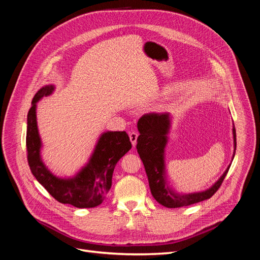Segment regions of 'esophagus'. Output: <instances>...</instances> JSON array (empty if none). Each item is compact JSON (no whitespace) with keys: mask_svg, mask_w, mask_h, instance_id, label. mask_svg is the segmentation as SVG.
<instances>
[{"mask_svg":"<svg viewBox=\"0 0 260 260\" xmlns=\"http://www.w3.org/2000/svg\"><path fill=\"white\" fill-rule=\"evenodd\" d=\"M129 138H130V141L133 146H136L137 144V139H138V133L136 131H131L129 132Z\"/></svg>","mask_w":260,"mask_h":260,"instance_id":"obj_1","label":"esophagus"}]
</instances>
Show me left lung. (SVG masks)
<instances>
[{
	"mask_svg": "<svg viewBox=\"0 0 260 260\" xmlns=\"http://www.w3.org/2000/svg\"><path fill=\"white\" fill-rule=\"evenodd\" d=\"M170 125L169 114H145L138 121L140 136L137 140L138 153L143 161L153 198L160 205L168 208H178L192 205L210 199L222 184L230 166L222 177L209 190L201 193L180 195L170 191L165 182L164 151L167 143V133ZM234 147L237 148V133L233 128ZM235 153V151H234Z\"/></svg>",
	"mask_w": 260,
	"mask_h": 260,
	"instance_id": "left-lung-1",
	"label": "left lung"
}]
</instances>
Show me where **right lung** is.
<instances>
[{
  "instance_id": "add662e5",
  "label": "right lung",
  "mask_w": 260,
  "mask_h": 260,
  "mask_svg": "<svg viewBox=\"0 0 260 260\" xmlns=\"http://www.w3.org/2000/svg\"><path fill=\"white\" fill-rule=\"evenodd\" d=\"M53 85L39 90L32 100L27 117V159L31 172L53 198L61 204L77 208H92L101 205L112 186L116 164L132 147L125 131L105 132L100 138L89 164L72 179L53 176L40 157L41 140L36 118V104L43 96L50 95Z\"/></svg>"
}]
</instances>
